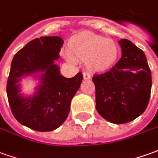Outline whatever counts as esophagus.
<instances>
[{
  "label": "esophagus",
  "mask_w": 158,
  "mask_h": 158,
  "mask_svg": "<svg viewBox=\"0 0 158 158\" xmlns=\"http://www.w3.org/2000/svg\"><path fill=\"white\" fill-rule=\"evenodd\" d=\"M83 76H84V79H90V73L88 72H84L83 73Z\"/></svg>",
  "instance_id": "1"
}]
</instances>
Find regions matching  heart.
I'll list each match as a JSON object with an SVG mask.
<instances>
[{"label": "heart", "mask_w": 158, "mask_h": 158, "mask_svg": "<svg viewBox=\"0 0 158 158\" xmlns=\"http://www.w3.org/2000/svg\"><path fill=\"white\" fill-rule=\"evenodd\" d=\"M117 57L116 43L92 33H83L69 40V60L86 62L94 70L102 71L108 69Z\"/></svg>", "instance_id": "heart-1"}]
</instances>
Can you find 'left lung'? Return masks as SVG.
Here are the masks:
<instances>
[{
    "label": "left lung",
    "mask_w": 158,
    "mask_h": 158,
    "mask_svg": "<svg viewBox=\"0 0 158 158\" xmlns=\"http://www.w3.org/2000/svg\"><path fill=\"white\" fill-rule=\"evenodd\" d=\"M122 56L109 71L95 74L96 108L108 122L122 124L141 115L152 89V73L146 55L129 40L118 41Z\"/></svg>",
    "instance_id": "8db88e82"
}]
</instances>
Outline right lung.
I'll return each mask as SVG.
<instances>
[{
  "instance_id": "obj_1",
  "label": "right lung",
  "mask_w": 158,
  "mask_h": 158,
  "mask_svg": "<svg viewBox=\"0 0 158 158\" xmlns=\"http://www.w3.org/2000/svg\"><path fill=\"white\" fill-rule=\"evenodd\" d=\"M62 45L58 36L36 38L17 52L12 61L6 85L9 105L21 124L36 131H52L62 125L82 82L81 73L65 78L55 64ZM38 72L42 73L36 76L41 83L36 93L30 97L21 95L19 81Z\"/></svg>"
}]
</instances>
